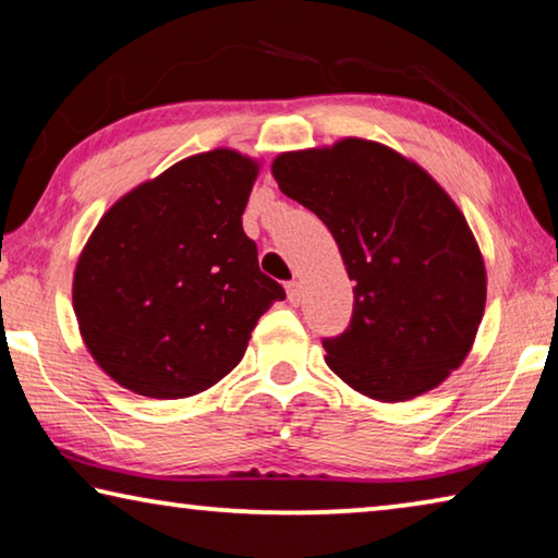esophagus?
Returning a JSON list of instances; mask_svg holds the SVG:
<instances>
[{
	"label": "esophagus",
	"mask_w": 558,
	"mask_h": 558,
	"mask_svg": "<svg viewBox=\"0 0 558 558\" xmlns=\"http://www.w3.org/2000/svg\"><path fill=\"white\" fill-rule=\"evenodd\" d=\"M286 290H288V300L292 302V305H300V298H302V282H300V280H290L288 286H286Z\"/></svg>",
	"instance_id": "34e87169"
}]
</instances>
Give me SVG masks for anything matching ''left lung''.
Listing matches in <instances>:
<instances>
[{
	"label": "left lung",
	"instance_id": "left-lung-1",
	"mask_svg": "<svg viewBox=\"0 0 558 558\" xmlns=\"http://www.w3.org/2000/svg\"><path fill=\"white\" fill-rule=\"evenodd\" d=\"M280 192L335 235L354 313L325 362L374 401L428 393L465 362L485 315L483 251L450 194L418 162L362 137L280 153Z\"/></svg>",
	"mask_w": 558,
	"mask_h": 558
}]
</instances>
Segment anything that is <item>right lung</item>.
Here are the masks:
<instances>
[{"label": "right lung", "instance_id": "1", "mask_svg": "<svg viewBox=\"0 0 558 558\" xmlns=\"http://www.w3.org/2000/svg\"><path fill=\"white\" fill-rule=\"evenodd\" d=\"M260 162L231 147L182 159L102 214L73 270L83 344L112 381L186 399L233 372L286 298L241 216Z\"/></svg>", "mask_w": 558, "mask_h": 558}]
</instances>
